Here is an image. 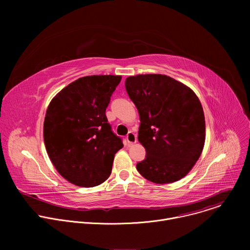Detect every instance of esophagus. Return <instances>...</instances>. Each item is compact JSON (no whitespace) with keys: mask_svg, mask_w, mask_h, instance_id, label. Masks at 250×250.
Returning a JSON list of instances; mask_svg holds the SVG:
<instances>
[{"mask_svg":"<svg viewBox=\"0 0 250 250\" xmlns=\"http://www.w3.org/2000/svg\"><path fill=\"white\" fill-rule=\"evenodd\" d=\"M126 140H127V142H128V145H133V144H135L136 140H137L136 134L133 133L132 131H129V132L127 133V135H126Z\"/></svg>","mask_w":250,"mask_h":250,"instance_id":"34e87169","label":"esophagus"}]
</instances>
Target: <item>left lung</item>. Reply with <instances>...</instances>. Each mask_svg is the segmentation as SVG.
<instances>
[{"label":"left lung","mask_w":250,"mask_h":250,"mask_svg":"<svg viewBox=\"0 0 250 250\" xmlns=\"http://www.w3.org/2000/svg\"><path fill=\"white\" fill-rule=\"evenodd\" d=\"M125 90L139 114L138 141L146 150L136 164L146 179L168 184L182 179L204 148L203 106L192 89L169 76L127 77Z\"/></svg>","instance_id":"obj_1"}]
</instances>
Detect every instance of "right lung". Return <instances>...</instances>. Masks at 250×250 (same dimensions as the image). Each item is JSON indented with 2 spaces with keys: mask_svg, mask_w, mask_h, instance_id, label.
I'll list each match as a JSON object with an SVG mask.
<instances>
[{
  "mask_svg": "<svg viewBox=\"0 0 250 250\" xmlns=\"http://www.w3.org/2000/svg\"><path fill=\"white\" fill-rule=\"evenodd\" d=\"M122 76L93 75L79 78L50 102L43 124L47 154L68 182L90 188L112 173L115 154L123 148L105 109Z\"/></svg>",
  "mask_w": 250,
  "mask_h": 250,
  "instance_id": "add662e5",
  "label": "right lung"
}]
</instances>
